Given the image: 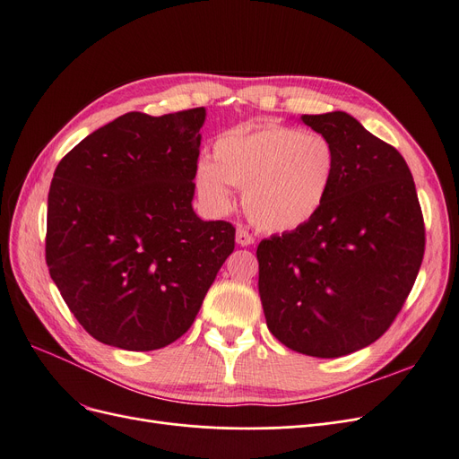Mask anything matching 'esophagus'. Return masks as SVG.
<instances>
[{"label":"esophagus","instance_id":"1","mask_svg":"<svg viewBox=\"0 0 459 459\" xmlns=\"http://www.w3.org/2000/svg\"><path fill=\"white\" fill-rule=\"evenodd\" d=\"M235 241H238V245H241V247H248L255 243V238L245 228H238V233H235Z\"/></svg>","mask_w":459,"mask_h":459}]
</instances>
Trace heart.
I'll return each instance as SVG.
<instances>
[{"label": "heart", "instance_id": "b5f03b06", "mask_svg": "<svg viewBox=\"0 0 459 459\" xmlns=\"http://www.w3.org/2000/svg\"><path fill=\"white\" fill-rule=\"evenodd\" d=\"M212 159L201 160L195 186L216 211L243 187L247 216L260 230L295 231L322 211L337 170V152L324 134L281 124H256L220 134Z\"/></svg>", "mask_w": 459, "mask_h": 459}]
</instances>
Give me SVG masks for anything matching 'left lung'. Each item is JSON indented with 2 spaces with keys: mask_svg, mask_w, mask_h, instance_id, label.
<instances>
[{
  "mask_svg": "<svg viewBox=\"0 0 459 459\" xmlns=\"http://www.w3.org/2000/svg\"><path fill=\"white\" fill-rule=\"evenodd\" d=\"M300 120L335 147L337 170L307 226L260 241L258 290L277 341L339 358L377 341L404 307L423 262V214L393 145L342 110Z\"/></svg>",
  "mask_w": 459,
  "mask_h": 459,
  "instance_id": "1",
  "label": "left lung"
}]
</instances>
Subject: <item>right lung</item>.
I'll list each match as a JSON object with an SVG mask.
<instances>
[{"label": "right lung", "mask_w": 459, "mask_h": 459, "mask_svg": "<svg viewBox=\"0 0 459 459\" xmlns=\"http://www.w3.org/2000/svg\"><path fill=\"white\" fill-rule=\"evenodd\" d=\"M204 117V107L126 113L55 169L49 275L103 344L143 352L178 341L233 253L230 221H204L191 206Z\"/></svg>", "instance_id": "add662e5"}]
</instances>
